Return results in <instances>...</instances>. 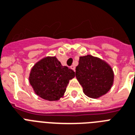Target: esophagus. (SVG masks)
<instances>
[{
  "mask_svg": "<svg viewBox=\"0 0 135 135\" xmlns=\"http://www.w3.org/2000/svg\"><path fill=\"white\" fill-rule=\"evenodd\" d=\"M71 69L72 70H74V71H75V69H76V67H75V66H74V65H72V66H71Z\"/></svg>",
  "mask_w": 135,
  "mask_h": 135,
  "instance_id": "34e87169",
  "label": "esophagus"
}]
</instances>
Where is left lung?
Instances as JSON below:
<instances>
[{
  "instance_id": "obj_1",
  "label": "left lung",
  "mask_w": 135,
  "mask_h": 135,
  "mask_svg": "<svg viewBox=\"0 0 135 135\" xmlns=\"http://www.w3.org/2000/svg\"><path fill=\"white\" fill-rule=\"evenodd\" d=\"M76 77L83 92L90 98L97 99L109 92L113 85L112 68L102 59L92 55L80 57L76 68Z\"/></svg>"
}]
</instances>
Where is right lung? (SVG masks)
I'll list each match as a JSON object with an SVG mask.
<instances>
[{
  "label": "right lung",
  "mask_w": 135,
  "mask_h": 135,
  "mask_svg": "<svg viewBox=\"0 0 135 135\" xmlns=\"http://www.w3.org/2000/svg\"><path fill=\"white\" fill-rule=\"evenodd\" d=\"M75 72L63 66L55 57H46L38 61L29 74V83L35 93L48 101H58L63 97L69 80Z\"/></svg>",
  "instance_id": "obj_1"
}]
</instances>
